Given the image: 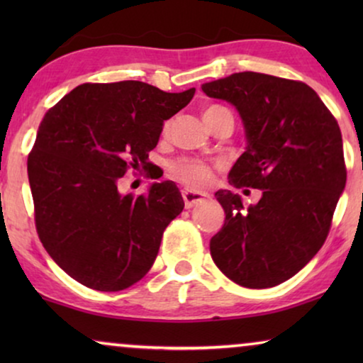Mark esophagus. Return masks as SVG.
<instances>
[{
    "label": "esophagus",
    "mask_w": 363,
    "mask_h": 363,
    "mask_svg": "<svg viewBox=\"0 0 363 363\" xmlns=\"http://www.w3.org/2000/svg\"><path fill=\"white\" fill-rule=\"evenodd\" d=\"M182 195H183V200H185L186 208L195 206L198 203H201L203 200H206L208 198V193L195 191V190H183Z\"/></svg>",
    "instance_id": "esophagus-1"
}]
</instances>
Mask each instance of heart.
<instances>
[{
  "instance_id": "heart-1",
  "label": "heart",
  "mask_w": 363,
  "mask_h": 363,
  "mask_svg": "<svg viewBox=\"0 0 363 363\" xmlns=\"http://www.w3.org/2000/svg\"><path fill=\"white\" fill-rule=\"evenodd\" d=\"M170 172L178 182L190 188H203L211 182V167L198 158H180L172 163Z\"/></svg>"
}]
</instances>
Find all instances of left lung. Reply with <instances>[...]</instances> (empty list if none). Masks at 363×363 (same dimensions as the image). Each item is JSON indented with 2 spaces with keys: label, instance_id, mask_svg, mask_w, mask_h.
I'll use <instances>...</instances> for the list:
<instances>
[{
  "label": "left lung",
  "instance_id": "left-lung-1",
  "mask_svg": "<svg viewBox=\"0 0 363 363\" xmlns=\"http://www.w3.org/2000/svg\"><path fill=\"white\" fill-rule=\"evenodd\" d=\"M201 91L236 107L246 150L228 182L262 190L242 206L230 190L215 193L225 225L210 241L215 264L250 289L274 287L297 274L329 235L347 170L339 123L314 89L291 79L236 72Z\"/></svg>",
  "mask_w": 363,
  "mask_h": 363
}]
</instances>
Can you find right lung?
Wrapping results in <instances>:
<instances>
[{"instance_id":"obj_1","label":"right lung","mask_w":363,"mask_h":363,"mask_svg":"<svg viewBox=\"0 0 363 363\" xmlns=\"http://www.w3.org/2000/svg\"><path fill=\"white\" fill-rule=\"evenodd\" d=\"M193 96L140 81L82 84L46 112L28 157L29 186L39 240L72 279L113 292L150 271L185 203L170 180L133 196L118 191V178L150 168L163 122Z\"/></svg>"}]
</instances>
